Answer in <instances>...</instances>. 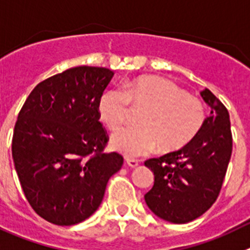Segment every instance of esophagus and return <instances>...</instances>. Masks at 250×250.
<instances>
[{"instance_id":"34e87169","label":"esophagus","mask_w":250,"mask_h":250,"mask_svg":"<svg viewBox=\"0 0 250 250\" xmlns=\"http://www.w3.org/2000/svg\"><path fill=\"white\" fill-rule=\"evenodd\" d=\"M125 164L129 167H132V168H134V167H137L138 165H140V161H138V160H134V158H125Z\"/></svg>"}]
</instances>
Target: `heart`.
I'll list each match as a JSON object with an SVG mask.
<instances>
[{"label":"heart","instance_id":"obj_1","mask_svg":"<svg viewBox=\"0 0 250 250\" xmlns=\"http://www.w3.org/2000/svg\"><path fill=\"white\" fill-rule=\"evenodd\" d=\"M129 105L145 109L138 117L140 127L125 128L110 138L112 148L127 157L182 148L196 137L206 118L200 99L157 77L127 80L121 90L104 93L98 103L99 118L108 129L118 131L127 123Z\"/></svg>","mask_w":250,"mask_h":250}]
</instances>
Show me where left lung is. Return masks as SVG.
I'll list each match as a JSON object with an SVG mask.
<instances>
[{
	"label": "left lung",
	"mask_w": 250,
	"mask_h": 250,
	"mask_svg": "<svg viewBox=\"0 0 250 250\" xmlns=\"http://www.w3.org/2000/svg\"><path fill=\"white\" fill-rule=\"evenodd\" d=\"M200 94L211 110L196 137L179 151L145 162L155 175L145 201L155 215L173 224L195 220L215 203L233 149L228 109L209 89Z\"/></svg>",
	"instance_id": "obj_1"
}]
</instances>
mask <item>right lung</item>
Wrapping results in <instances>:
<instances>
[{"label":"right lung","mask_w":250,"mask_h":250,"mask_svg":"<svg viewBox=\"0 0 250 250\" xmlns=\"http://www.w3.org/2000/svg\"><path fill=\"white\" fill-rule=\"evenodd\" d=\"M114 73L77 66L39 83L15 125L12 158L26 199L55 225L93 215L123 157L103 153L107 132L98 103Z\"/></svg>","instance_id":"add662e5"}]
</instances>
